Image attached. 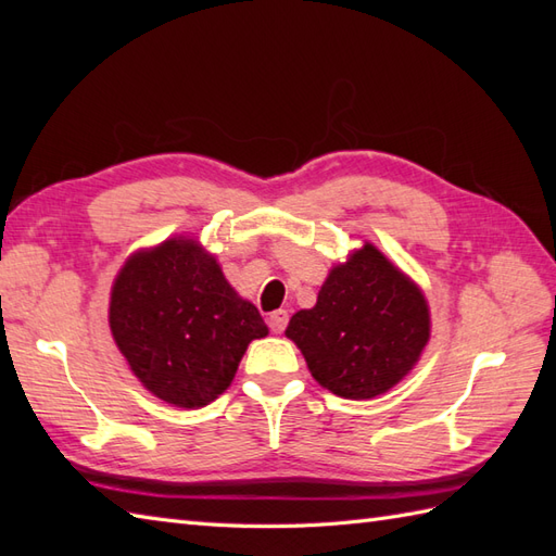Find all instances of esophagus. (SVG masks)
I'll use <instances>...</instances> for the list:
<instances>
[{
    "label": "esophagus",
    "instance_id": "1",
    "mask_svg": "<svg viewBox=\"0 0 556 556\" xmlns=\"http://www.w3.org/2000/svg\"><path fill=\"white\" fill-rule=\"evenodd\" d=\"M267 323H269V329L275 334H281L287 329V323H289V313L287 311H275V313H269V317H267Z\"/></svg>",
    "mask_w": 556,
    "mask_h": 556
}]
</instances>
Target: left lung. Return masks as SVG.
<instances>
[{
  "label": "left lung",
  "mask_w": 556,
  "mask_h": 556,
  "mask_svg": "<svg viewBox=\"0 0 556 556\" xmlns=\"http://www.w3.org/2000/svg\"><path fill=\"white\" fill-rule=\"evenodd\" d=\"M287 337L329 392L372 399L399 384L430 339L422 291L365 243L329 269L311 311L289 320Z\"/></svg>",
  "instance_id": "1"
}]
</instances>
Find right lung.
<instances>
[{
	"label": "right lung",
	"mask_w": 556,
	"mask_h": 556,
	"mask_svg": "<svg viewBox=\"0 0 556 556\" xmlns=\"http://www.w3.org/2000/svg\"><path fill=\"white\" fill-rule=\"evenodd\" d=\"M110 329L148 392L203 408L233 380L267 325L195 239L176 236L126 260L114 279Z\"/></svg>",
	"instance_id": "add662e5"
}]
</instances>
